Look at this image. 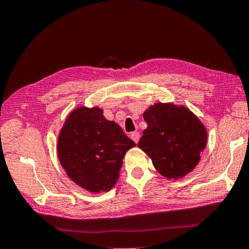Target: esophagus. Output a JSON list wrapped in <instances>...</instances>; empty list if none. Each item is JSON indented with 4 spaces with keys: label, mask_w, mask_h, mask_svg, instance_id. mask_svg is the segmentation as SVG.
<instances>
[{
    "label": "esophagus",
    "mask_w": 249,
    "mask_h": 249,
    "mask_svg": "<svg viewBox=\"0 0 249 249\" xmlns=\"http://www.w3.org/2000/svg\"><path fill=\"white\" fill-rule=\"evenodd\" d=\"M130 138H132L135 142L138 143L139 138H140V135H139L138 132H134V133L130 134Z\"/></svg>",
    "instance_id": "34e87169"
}]
</instances>
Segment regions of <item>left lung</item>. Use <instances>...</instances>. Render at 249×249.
Masks as SVG:
<instances>
[{
    "label": "left lung",
    "instance_id": "8db88e82",
    "mask_svg": "<svg viewBox=\"0 0 249 249\" xmlns=\"http://www.w3.org/2000/svg\"><path fill=\"white\" fill-rule=\"evenodd\" d=\"M148 127L138 142L152 164L166 178H180L199 163L207 144V129L184 106L155 103L143 112Z\"/></svg>",
    "mask_w": 249,
    "mask_h": 249
}]
</instances>
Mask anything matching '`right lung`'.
Here are the masks:
<instances>
[{
    "label": "right lung",
    "mask_w": 249,
    "mask_h": 249,
    "mask_svg": "<svg viewBox=\"0 0 249 249\" xmlns=\"http://www.w3.org/2000/svg\"><path fill=\"white\" fill-rule=\"evenodd\" d=\"M136 146L98 107L70 113L58 135L57 156L69 178L90 193L107 192L120 176L123 158Z\"/></svg>",
    "instance_id": "1"
}]
</instances>
